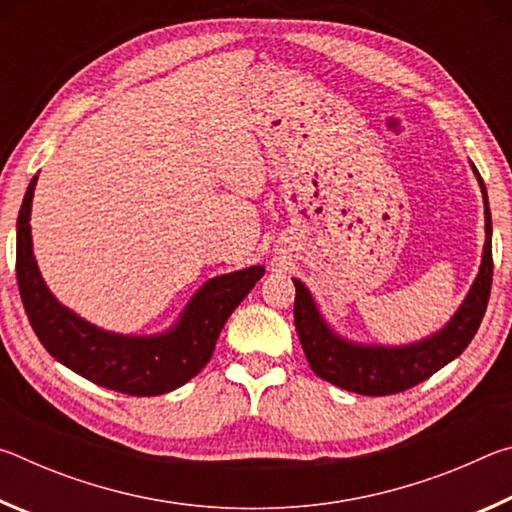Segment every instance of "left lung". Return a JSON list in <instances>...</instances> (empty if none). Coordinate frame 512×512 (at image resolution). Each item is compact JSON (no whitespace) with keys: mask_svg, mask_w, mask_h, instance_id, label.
Instances as JSON below:
<instances>
[{"mask_svg":"<svg viewBox=\"0 0 512 512\" xmlns=\"http://www.w3.org/2000/svg\"><path fill=\"white\" fill-rule=\"evenodd\" d=\"M479 180L485 207V244L474 284L467 291L463 305L452 320L418 343L409 345H363L343 339L325 323L316 300L300 280L296 284L293 318L311 370L329 384L359 395H393L402 393L420 381L429 379L449 361H454L479 329L492 287V216L483 178L472 164Z\"/></svg>","mask_w":512,"mask_h":512,"instance_id":"obj_1","label":"left lung"}]
</instances>
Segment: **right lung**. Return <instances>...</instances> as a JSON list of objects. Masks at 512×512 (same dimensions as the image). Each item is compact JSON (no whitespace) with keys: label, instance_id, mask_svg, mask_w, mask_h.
Here are the masks:
<instances>
[{"label":"right lung","instance_id":"1","mask_svg":"<svg viewBox=\"0 0 512 512\" xmlns=\"http://www.w3.org/2000/svg\"><path fill=\"white\" fill-rule=\"evenodd\" d=\"M36 183L38 176H33L17 214L15 271L24 311L45 350L76 375L137 397L176 391L196 377L210 361L225 320L264 275V266L207 280L169 332L155 336L108 332L60 305L42 280L29 223Z\"/></svg>","mask_w":512,"mask_h":512}]
</instances>
